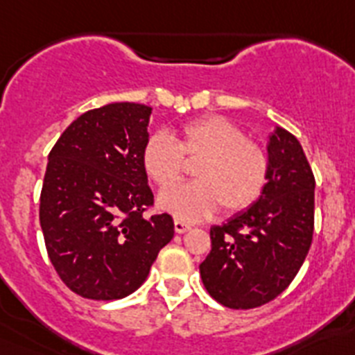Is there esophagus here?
I'll list each match as a JSON object with an SVG mask.
<instances>
[{"mask_svg":"<svg viewBox=\"0 0 355 355\" xmlns=\"http://www.w3.org/2000/svg\"><path fill=\"white\" fill-rule=\"evenodd\" d=\"M174 229H175V233L183 234V233H187V231H190V225H188L187 222L180 220V218H175V220H174Z\"/></svg>","mask_w":355,"mask_h":355,"instance_id":"esophagus-1","label":"esophagus"}]
</instances>
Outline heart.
Wrapping results in <instances>:
<instances>
[{
  "mask_svg": "<svg viewBox=\"0 0 355 355\" xmlns=\"http://www.w3.org/2000/svg\"><path fill=\"white\" fill-rule=\"evenodd\" d=\"M196 161L198 181L173 189L182 179L186 163ZM142 165L149 180L167 190L159 196V208L188 222L202 220L218 206L229 215L243 211L259 199L270 174L265 147L222 115L187 122L174 142L162 133L150 135L142 149Z\"/></svg>",
  "mask_w": 355,
  "mask_h": 355,
  "instance_id": "obj_1",
  "label": "heart"
}]
</instances>
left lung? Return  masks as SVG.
<instances>
[{"label": "left lung", "instance_id": "obj_1", "mask_svg": "<svg viewBox=\"0 0 355 355\" xmlns=\"http://www.w3.org/2000/svg\"><path fill=\"white\" fill-rule=\"evenodd\" d=\"M270 174L245 211L209 229L211 250L199 265L216 302L252 309L283 293L300 270L315 229V175L293 135L277 128L268 142Z\"/></svg>", "mask_w": 355, "mask_h": 355}]
</instances>
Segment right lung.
<instances>
[{"label":"right lung","instance_id":"obj_1","mask_svg":"<svg viewBox=\"0 0 355 355\" xmlns=\"http://www.w3.org/2000/svg\"><path fill=\"white\" fill-rule=\"evenodd\" d=\"M150 106L112 103L89 110L49 153L40 192V227L56 274L69 290L115 300L139 290L174 236L155 205L142 165Z\"/></svg>","mask_w":355,"mask_h":355}]
</instances>
